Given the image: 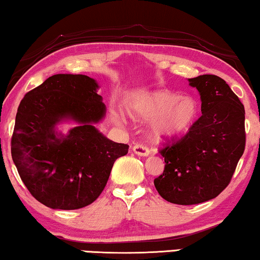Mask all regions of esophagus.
I'll return each instance as SVG.
<instances>
[{
  "instance_id": "1",
  "label": "esophagus",
  "mask_w": 260,
  "mask_h": 260,
  "mask_svg": "<svg viewBox=\"0 0 260 260\" xmlns=\"http://www.w3.org/2000/svg\"><path fill=\"white\" fill-rule=\"evenodd\" d=\"M133 152L135 154L140 155V156H147L149 155V149L147 146L145 145H140V144H137L133 146Z\"/></svg>"
}]
</instances>
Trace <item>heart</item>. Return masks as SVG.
I'll return each mask as SVG.
<instances>
[{
  "mask_svg": "<svg viewBox=\"0 0 260 260\" xmlns=\"http://www.w3.org/2000/svg\"><path fill=\"white\" fill-rule=\"evenodd\" d=\"M198 111V102L193 96H180L178 93L165 89L144 95L133 108L138 119L154 121L152 137L156 140L184 133L194 122Z\"/></svg>",
  "mask_w": 260,
  "mask_h": 260,
  "instance_id": "obj_1",
  "label": "heart"
}]
</instances>
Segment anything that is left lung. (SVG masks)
<instances>
[{"label": "left lung", "instance_id": "1", "mask_svg": "<svg viewBox=\"0 0 260 260\" xmlns=\"http://www.w3.org/2000/svg\"><path fill=\"white\" fill-rule=\"evenodd\" d=\"M202 100V116L180 140L160 153L165 170L154 179L156 191L172 204L211 200L230 184L245 149V109L217 75L188 79Z\"/></svg>", "mask_w": 260, "mask_h": 260}]
</instances>
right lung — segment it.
<instances>
[{"label":"right lung","mask_w":260,"mask_h":260,"mask_svg":"<svg viewBox=\"0 0 260 260\" xmlns=\"http://www.w3.org/2000/svg\"><path fill=\"white\" fill-rule=\"evenodd\" d=\"M94 79L56 74L28 92L17 109L12 156L31 196L54 210H78L104 191L114 161L128 145L106 138L95 123L106 106ZM73 122L63 135L57 126Z\"/></svg>","instance_id":"1"}]
</instances>
